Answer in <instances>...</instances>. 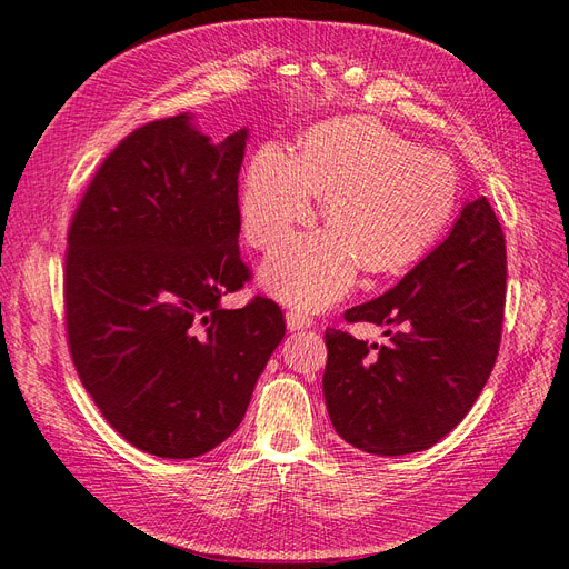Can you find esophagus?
<instances>
[{"label": "esophagus", "mask_w": 569, "mask_h": 569, "mask_svg": "<svg viewBox=\"0 0 569 569\" xmlns=\"http://www.w3.org/2000/svg\"><path fill=\"white\" fill-rule=\"evenodd\" d=\"M316 320L308 316L306 311H301V308H291V311H287V327L289 330H308V327H313Z\"/></svg>", "instance_id": "34e87169"}]
</instances>
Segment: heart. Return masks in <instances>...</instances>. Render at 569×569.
Here are the masks:
<instances>
[{
	"label": "heart",
	"mask_w": 569,
	"mask_h": 569,
	"mask_svg": "<svg viewBox=\"0 0 569 569\" xmlns=\"http://www.w3.org/2000/svg\"><path fill=\"white\" fill-rule=\"evenodd\" d=\"M325 197L330 228L299 234L266 261V284L308 308L351 289L358 268H406L449 226L458 173L446 153L366 116L332 118L306 132L299 157L280 147L256 153L244 184V232L256 249L280 244L311 222Z\"/></svg>",
	"instance_id": "obj_1"
}]
</instances>
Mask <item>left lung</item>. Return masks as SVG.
Segmentation results:
<instances>
[{
	"instance_id": "obj_1",
	"label": "left lung",
	"mask_w": 569,
	"mask_h": 569,
	"mask_svg": "<svg viewBox=\"0 0 569 569\" xmlns=\"http://www.w3.org/2000/svg\"><path fill=\"white\" fill-rule=\"evenodd\" d=\"M506 272L501 222L479 197L399 284L343 313L391 325L387 343L327 327L322 393L337 435L375 456L418 453L449 435L493 370Z\"/></svg>"
}]
</instances>
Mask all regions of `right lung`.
<instances>
[{
  "label": "right lung",
  "instance_id": "obj_1",
  "mask_svg": "<svg viewBox=\"0 0 569 569\" xmlns=\"http://www.w3.org/2000/svg\"><path fill=\"white\" fill-rule=\"evenodd\" d=\"M247 130L211 144L189 116L132 130L97 168L68 228L66 337L82 387L134 449L197 458L242 422L284 337L282 308L220 306L239 256Z\"/></svg>",
  "mask_w": 569,
  "mask_h": 569
}]
</instances>
